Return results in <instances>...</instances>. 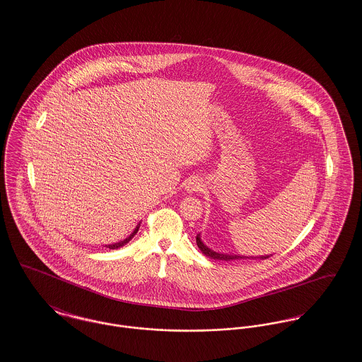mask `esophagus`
I'll return each instance as SVG.
<instances>
[{"instance_id": "obj_1", "label": "esophagus", "mask_w": 362, "mask_h": 362, "mask_svg": "<svg viewBox=\"0 0 362 362\" xmlns=\"http://www.w3.org/2000/svg\"><path fill=\"white\" fill-rule=\"evenodd\" d=\"M202 187H204V182L198 176H192L191 179H189V182L186 183V189L189 192H198V191L202 189Z\"/></svg>"}]
</instances>
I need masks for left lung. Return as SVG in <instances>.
Wrapping results in <instances>:
<instances>
[{
    "label": "left lung",
    "mask_w": 362,
    "mask_h": 362,
    "mask_svg": "<svg viewBox=\"0 0 362 362\" xmlns=\"http://www.w3.org/2000/svg\"><path fill=\"white\" fill-rule=\"evenodd\" d=\"M197 245H198V248L202 251V254H205L206 257L211 259H217V260H235V259H247L248 257H239V255H225V254H218V252H214L213 250H210V248H207L206 245L201 241V238H199V235H197ZM257 258V257H255ZM260 259H267L270 258L269 255H266V257H258ZM251 259V258H248Z\"/></svg>",
    "instance_id": "8db88e82"
}]
</instances>
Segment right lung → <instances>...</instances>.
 <instances>
[{"label": "right lung", "instance_id": "right-lung-1", "mask_svg": "<svg viewBox=\"0 0 362 362\" xmlns=\"http://www.w3.org/2000/svg\"><path fill=\"white\" fill-rule=\"evenodd\" d=\"M138 228H139V226H137V228L134 229V232H133V233H132V235H130L127 239L119 241V243H115V244H108V245H105V247H107V248H110V250H117V248H121V247H123L124 244H127L129 241L132 240V239L134 238V235H136V233L138 232Z\"/></svg>", "mask_w": 362, "mask_h": 362}]
</instances>
